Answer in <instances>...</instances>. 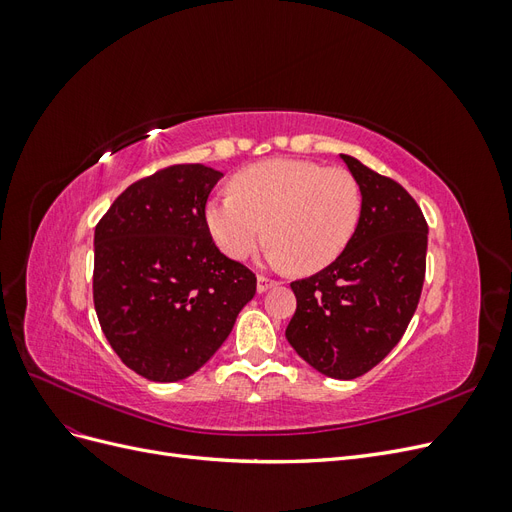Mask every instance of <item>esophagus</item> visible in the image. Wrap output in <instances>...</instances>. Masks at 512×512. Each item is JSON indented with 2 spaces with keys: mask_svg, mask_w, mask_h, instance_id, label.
I'll return each instance as SVG.
<instances>
[{
  "mask_svg": "<svg viewBox=\"0 0 512 512\" xmlns=\"http://www.w3.org/2000/svg\"><path fill=\"white\" fill-rule=\"evenodd\" d=\"M277 282H273V280H269V277H265V275H258V280H256V290L262 294V292H267L269 288H273Z\"/></svg>",
  "mask_w": 512,
  "mask_h": 512,
  "instance_id": "esophagus-1",
  "label": "esophagus"
}]
</instances>
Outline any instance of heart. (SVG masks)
<instances>
[{"label":"heart","instance_id":"obj_1","mask_svg":"<svg viewBox=\"0 0 512 512\" xmlns=\"http://www.w3.org/2000/svg\"><path fill=\"white\" fill-rule=\"evenodd\" d=\"M361 207V188L348 170L275 158L237 173L232 194L209 198L205 222L232 260L250 256L267 230L273 265L314 273L346 250Z\"/></svg>","mask_w":512,"mask_h":512}]
</instances>
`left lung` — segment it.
Masks as SVG:
<instances>
[{"label": "left lung", "mask_w": 512, "mask_h": 512, "mask_svg": "<svg viewBox=\"0 0 512 512\" xmlns=\"http://www.w3.org/2000/svg\"><path fill=\"white\" fill-rule=\"evenodd\" d=\"M361 188V220L327 269L292 282L297 312L286 339L305 363L354 380L389 354L416 312L425 280L427 222L389 177L339 153Z\"/></svg>", "instance_id": "1"}]
</instances>
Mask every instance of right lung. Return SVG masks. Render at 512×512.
I'll use <instances>...</instances> for the list:
<instances>
[{
  "mask_svg": "<svg viewBox=\"0 0 512 512\" xmlns=\"http://www.w3.org/2000/svg\"><path fill=\"white\" fill-rule=\"evenodd\" d=\"M224 175L158 170L123 190L94 235V305L108 344L138 376L177 382L226 342L256 277L224 256L205 222Z\"/></svg>",
  "mask_w": 512,
  "mask_h": 512,
  "instance_id": "obj_1",
  "label": "right lung"
}]
</instances>
